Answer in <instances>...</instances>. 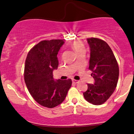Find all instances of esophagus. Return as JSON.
I'll return each mask as SVG.
<instances>
[{
	"mask_svg": "<svg viewBox=\"0 0 134 134\" xmlns=\"http://www.w3.org/2000/svg\"><path fill=\"white\" fill-rule=\"evenodd\" d=\"M72 82L73 83H75V84H76V83H78L79 82V80H75V79H72Z\"/></svg>",
	"mask_w": 134,
	"mask_h": 134,
	"instance_id": "obj_1",
	"label": "esophagus"
}]
</instances>
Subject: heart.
I'll use <instances>...</instances> for the list:
<instances>
[{"label": "heart", "instance_id": "1", "mask_svg": "<svg viewBox=\"0 0 134 134\" xmlns=\"http://www.w3.org/2000/svg\"><path fill=\"white\" fill-rule=\"evenodd\" d=\"M71 46L77 54L81 52L82 50H85L84 44L80 41H74L71 44Z\"/></svg>", "mask_w": 134, "mask_h": 134}]
</instances>
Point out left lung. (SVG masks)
Here are the masks:
<instances>
[{
    "mask_svg": "<svg viewBox=\"0 0 134 134\" xmlns=\"http://www.w3.org/2000/svg\"><path fill=\"white\" fill-rule=\"evenodd\" d=\"M87 41L90 50L89 69L94 83L88 84V90L83 95L87 102L99 105L105 103L116 88L119 65L107 42L97 38H88Z\"/></svg>",
    "mask_w": 134,
    "mask_h": 134,
    "instance_id": "1",
    "label": "left lung"
}]
</instances>
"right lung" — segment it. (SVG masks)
Here are the masks:
<instances>
[{
	"instance_id": "right-lung-1",
	"label": "right lung",
	"mask_w": 134,
	"mask_h": 134,
	"mask_svg": "<svg viewBox=\"0 0 134 134\" xmlns=\"http://www.w3.org/2000/svg\"><path fill=\"white\" fill-rule=\"evenodd\" d=\"M64 42L59 39L41 41L26 58L24 79L27 88L37 103L48 108L61 104L72 84L71 79L55 80L53 78V71L59 65L57 55Z\"/></svg>"
}]
</instances>
